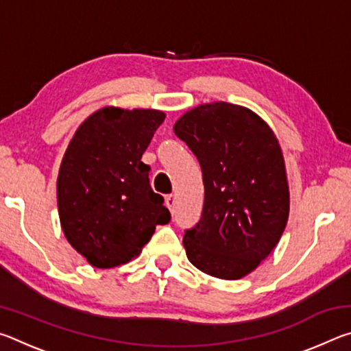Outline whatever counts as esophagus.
Instances as JSON below:
<instances>
[{
    "label": "esophagus",
    "instance_id": "obj_1",
    "mask_svg": "<svg viewBox=\"0 0 351 351\" xmlns=\"http://www.w3.org/2000/svg\"><path fill=\"white\" fill-rule=\"evenodd\" d=\"M175 203H176V201H175L173 195H167V197H165V206L169 207V210H170L171 213L175 212Z\"/></svg>",
    "mask_w": 351,
    "mask_h": 351
}]
</instances>
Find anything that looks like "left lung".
Instances as JSON below:
<instances>
[{"label":"left lung","mask_w":351,"mask_h":351,"mask_svg":"<svg viewBox=\"0 0 351 351\" xmlns=\"http://www.w3.org/2000/svg\"><path fill=\"white\" fill-rule=\"evenodd\" d=\"M173 132L197 156L204 182L203 213L184 232L187 258L213 277H245L271 254L288 221L276 136L255 112L226 102L186 112Z\"/></svg>","instance_id":"obj_1"}]
</instances>
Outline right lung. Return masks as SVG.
Listing matches in <instances>:
<instances>
[{
  "label": "right lung",
  "instance_id": "right-lung-1",
  "mask_svg": "<svg viewBox=\"0 0 351 351\" xmlns=\"http://www.w3.org/2000/svg\"><path fill=\"white\" fill-rule=\"evenodd\" d=\"M165 114L102 108L77 130L58 171L57 203L64 237L96 268L127 263L170 221L141 161Z\"/></svg>",
  "mask_w": 351,
  "mask_h": 351
}]
</instances>
